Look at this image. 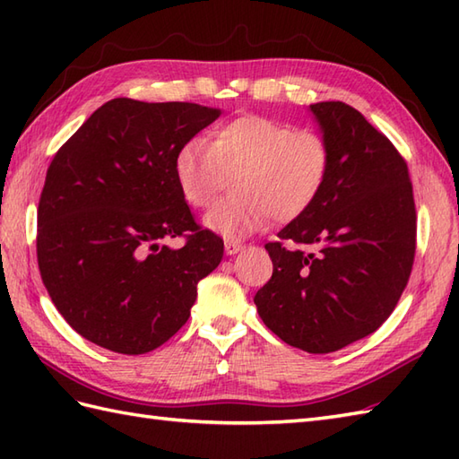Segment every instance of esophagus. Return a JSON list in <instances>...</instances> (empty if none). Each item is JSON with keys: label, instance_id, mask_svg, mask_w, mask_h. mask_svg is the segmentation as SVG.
<instances>
[{"label": "esophagus", "instance_id": "34e87169", "mask_svg": "<svg viewBox=\"0 0 459 459\" xmlns=\"http://www.w3.org/2000/svg\"><path fill=\"white\" fill-rule=\"evenodd\" d=\"M242 248H245V245H242V242H238V240H224V252H227L229 256L238 255Z\"/></svg>", "mask_w": 459, "mask_h": 459}]
</instances>
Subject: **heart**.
Here are the masks:
<instances>
[{"mask_svg":"<svg viewBox=\"0 0 459 459\" xmlns=\"http://www.w3.org/2000/svg\"><path fill=\"white\" fill-rule=\"evenodd\" d=\"M329 169L331 150L319 132L294 130L258 114L219 126L211 143L191 138L175 155V179L193 207H211L227 175L237 173V195L204 217V224L222 237H247L272 217H299L324 191Z\"/></svg>","mask_w":459,"mask_h":459,"instance_id":"obj_1","label":"heart"}]
</instances>
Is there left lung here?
Masks as SVG:
<instances>
[{"label": "left lung", "instance_id": "obj_1", "mask_svg": "<svg viewBox=\"0 0 459 459\" xmlns=\"http://www.w3.org/2000/svg\"><path fill=\"white\" fill-rule=\"evenodd\" d=\"M309 110L329 143V178L316 203L266 245L274 270L255 304L284 343L333 353L393 314L411 278L416 209L406 161L386 135L345 102Z\"/></svg>", "mask_w": 459, "mask_h": 459}]
</instances>
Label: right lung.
<instances>
[{
	"label": "right lung",
	"mask_w": 459,
	"mask_h": 459,
	"mask_svg": "<svg viewBox=\"0 0 459 459\" xmlns=\"http://www.w3.org/2000/svg\"><path fill=\"white\" fill-rule=\"evenodd\" d=\"M219 116L193 102L114 99L55 153L37 209V262L58 314L84 339L142 355L189 319L224 245L195 222L175 155ZM178 236L186 245L171 249Z\"/></svg>",
	"instance_id": "right-lung-1"
}]
</instances>
